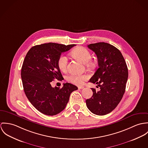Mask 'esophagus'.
Wrapping results in <instances>:
<instances>
[{
	"label": "esophagus",
	"instance_id": "1",
	"mask_svg": "<svg viewBox=\"0 0 148 148\" xmlns=\"http://www.w3.org/2000/svg\"><path fill=\"white\" fill-rule=\"evenodd\" d=\"M79 89H83L84 88V86H78Z\"/></svg>",
	"mask_w": 148,
	"mask_h": 148
}]
</instances>
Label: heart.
Returning <instances> with one entry per match:
<instances>
[{
    "instance_id": "heart-1",
    "label": "heart",
    "mask_w": 148,
    "mask_h": 148,
    "mask_svg": "<svg viewBox=\"0 0 148 148\" xmlns=\"http://www.w3.org/2000/svg\"><path fill=\"white\" fill-rule=\"evenodd\" d=\"M71 55L74 57L81 61L84 64H87L91 60V54L90 52L83 47H79L71 52ZM67 58L66 56H61L58 60V66L61 71H65L67 65ZM88 76L86 74H79L76 73H71L66 77V79L69 82L79 85L82 84L84 81L87 79Z\"/></svg>"
}]
</instances>
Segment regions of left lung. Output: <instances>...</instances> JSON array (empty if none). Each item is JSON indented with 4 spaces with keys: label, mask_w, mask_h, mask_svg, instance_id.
<instances>
[{
    "label": "left lung",
    "mask_w": 148,
    "mask_h": 148,
    "mask_svg": "<svg viewBox=\"0 0 148 148\" xmlns=\"http://www.w3.org/2000/svg\"><path fill=\"white\" fill-rule=\"evenodd\" d=\"M87 47L96 54L99 66L89 82L98 84L100 90L98 91L91 88L93 95L86 100V106L95 115H107L115 109L123 97L128 77V67L121 53L114 46L98 42Z\"/></svg>",
    "instance_id": "8db88e82"
}]
</instances>
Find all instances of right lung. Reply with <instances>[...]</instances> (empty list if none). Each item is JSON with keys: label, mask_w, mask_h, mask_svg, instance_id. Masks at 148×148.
Masks as SVG:
<instances>
[{"label": "right lung", "mask_w": 148, "mask_h": 148, "mask_svg": "<svg viewBox=\"0 0 148 148\" xmlns=\"http://www.w3.org/2000/svg\"><path fill=\"white\" fill-rule=\"evenodd\" d=\"M47 43L34 46L28 51L21 67L24 92L33 106L48 116L57 115L66 107L71 93L78 87L69 83L63 87H52L51 83L64 79L58 66L63 52L75 46Z\"/></svg>", "instance_id": "1"}]
</instances>
